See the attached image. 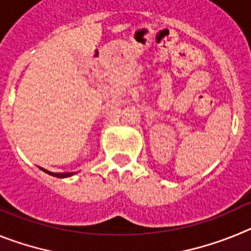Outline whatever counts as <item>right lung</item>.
<instances>
[{"label": "right lung", "instance_id": "right-lung-1", "mask_svg": "<svg viewBox=\"0 0 251 251\" xmlns=\"http://www.w3.org/2000/svg\"><path fill=\"white\" fill-rule=\"evenodd\" d=\"M43 171H45L46 174L51 175V176H55V177H59V178H64V177H69V176H72L73 172H69V174H54V172H49V171L44 170V168H41Z\"/></svg>", "mask_w": 251, "mask_h": 251}]
</instances>
